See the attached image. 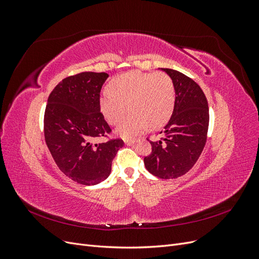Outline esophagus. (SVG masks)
<instances>
[{"label":"esophagus","mask_w":259,"mask_h":259,"mask_svg":"<svg viewBox=\"0 0 259 259\" xmlns=\"http://www.w3.org/2000/svg\"><path fill=\"white\" fill-rule=\"evenodd\" d=\"M135 144V140H125V145L127 146H133Z\"/></svg>","instance_id":"1"}]
</instances>
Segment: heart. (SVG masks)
<instances>
[{
  "mask_svg": "<svg viewBox=\"0 0 259 259\" xmlns=\"http://www.w3.org/2000/svg\"><path fill=\"white\" fill-rule=\"evenodd\" d=\"M111 89L100 94L99 104L106 120L115 125L125 117L116 133L125 139L142 134L148 126L158 128L174 111L176 92L171 77L164 72L131 71L114 77Z\"/></svg>",
  "mask_w": 259,
  "mask_h": 259,
  "instance_id": "b5f03b06",
  "label": "heart"
}]
</instances>
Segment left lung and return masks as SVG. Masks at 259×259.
Instances as JSON below:
<instances>
[{
    "label": "left lung",
    "instance_id": "obj_1",
    "mask_svg": "<svg viewBox=\"0 0 259 259\" xmlns=\"http://www.w3.org/2000/svg\"><path fill=\"white\" fill-rule=\"evenodd\" d=\"M163 70L175 84V107L160 132V140H150L152 151L144 162L152 175L171 179L185 175L200 158L207 139L209 113L206 97L197 83L176 70Z\"/></svg>",
    "mask_w": 259,
    "mask_h": 259
}]
</instances>
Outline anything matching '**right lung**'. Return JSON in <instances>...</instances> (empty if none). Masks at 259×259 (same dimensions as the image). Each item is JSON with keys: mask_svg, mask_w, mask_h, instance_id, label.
Masks as SVG:
<instances>
[{"mask_svg": "<svg viewBox=\"0 0 259 259\" xmlns=\"http://www.w3.org/2000/svg\"><path fill=\"white\" fill-rule=\"evenodd\" d=\"M109 75L81 72L62 80L50 94L44 113V137L54 161L70 179L97 185L111 171V164L124 142L108 137L111 128L100 112V91Z\"/></svg>", "mask_w": 259, "mask_h": 259, "instance_id": "add662e5", "label": "right lung"}]
</instances>
